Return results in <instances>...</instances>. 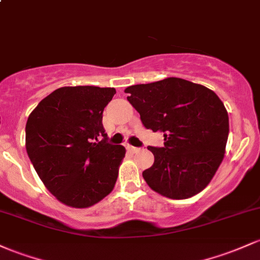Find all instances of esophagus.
I'll use <instances>...</instances> for the list:
<instances>
[{
  "instance_id": "1",
  "label": "esophagus",
  "mask_w": 260,
  "mask_h": 260,
  "mask_svg": "<svg viewBox=\"0 0 260 260\" xmlns=\"http://www.w3.org/2000/svg\"><path fill=\"white\" fill-rule=\"evenodd\" d=\"M128 149H129L132 153H137V152H139V150H141V148H137V147H132V145H128Z\"/></svg>"
}]
</instances>
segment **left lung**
Segmentation results:
<instances>
[{"mask_svg": "<svg viewBox=\"0 0 260 260\" xmlns=\"http://www.w3.org/2000/svg\"><path fill=\"white\" fill-rule=\"evenodd\" d=\"M124 92L144 127L164 135L162 147H148L154 164L143 178L150 189L174 200L204 190L226 149L230 123L223 102L210 88L179 78L133 85Z\"/></svg>", "mask_w": 260, "mask_h": 260, "instance_id": "left-lung-1", "label": "left lung"}]
</instances>
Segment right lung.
<instances>
[{
	"label": "right lung",
	"mask_w": 260,
	"mask_h": 260,
	"mask_svg": "<svg viewBox=\"0 0 260 260\" xmlns=\"http://www.w3.org/2000/svg\"><path fill=\"white\" fill-rule=\"evenodd\" d=\"M115 93L113 87H60L28 117V156L45 187L68 206L90 207L115 187L125 149L108 143L102 124Z\"/></svg>",
	"instance_id": "obj_1"
}]
</instances>
